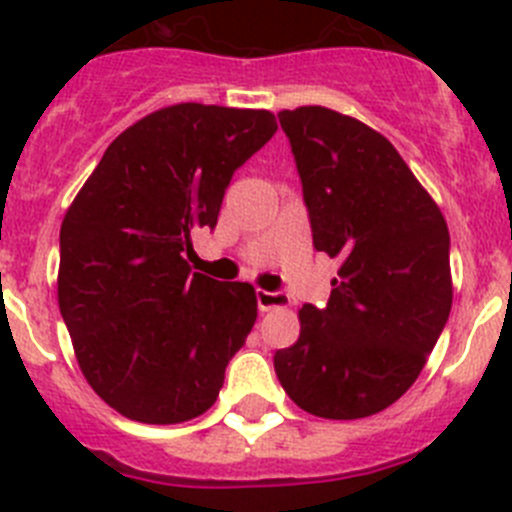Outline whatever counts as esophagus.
Segmentation results:
<instances>
[{
    "label": "esophagus",
    "mask_w": 512,
    "mask_h": 512,
    "mask_svg": "<svg viewBox=\"0 0 512 512\" xmlns=\"http://www.w3.org/2000/svg\"><path fill=\"white\" fill-rule=\"evenodd\" d=\"M287 302H289L287 294H281V292H264V289L256 292V304H259L261 312H271V309L276 307H284Z\"/></svg>",
    "instance_id": "obj_1"
}]
</instances>
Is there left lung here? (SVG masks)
<instances>
[{"label":"left lung","mask_w":512,"mask_h":512,"mask_svg":"<svg viewBox=\"0 0 512 512\" xmlns=\"http://www.w3.org/2000/svg\"><path fill=\"white\" fill-rule=\"evenodd\" d=\"M312 243L340 261L274 370L299 409L363 419L414 386L452 309L442 210L386 137L322 106L281 111Z\"/></svg>","instance_id":"left-lung-1"}]
</instances>
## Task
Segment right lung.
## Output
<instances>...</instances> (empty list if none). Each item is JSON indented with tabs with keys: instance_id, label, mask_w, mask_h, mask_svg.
Listing matches in <instances>:
<instances>
[{
	"instance_id": "right-lung-1",
	"label": "right lung",
	"mask_w": 512,
	"mask_h": 512,
	"mask_svg": "<svg viewBox=\"0 0 512 512\" xmlns=\"http://www.w3.org/2000/svg\"><path fill=\"white\" fill-rule=\"evenodd\" d=\"M274 114L177 103L119 134L60 225L58 304L93 391L126 419L205 414L256 322L243 281L195 274L190 233L218 223L233 172Z\"/></svg>"
}]
</instances>
